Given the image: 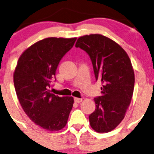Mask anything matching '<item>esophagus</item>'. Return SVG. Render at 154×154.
Instances as JSON below:
<instances>
[{
    "label": "esophagus",
    "mask_w": 154,
    "mask_h": 154,
    "mask_svg": "<svg viewBox=\"0 0 154 154\" xmlns=\"http://www.w3.org/2000/svg\"><path fill=\"white\" fill-rule=\"evenodd\" d=\"M82 100H83V99H82V98H78V97H74V102H75V103H81Z\"/></svg>",
    "instance_id": "obj_1"
}]
</instances>
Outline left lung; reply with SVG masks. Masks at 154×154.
<instances>
[{
	"label": "left lung",
	"instance_id": "obj_1",
	"mask_svg": "<svg viewBox=\"0 0 154 154\" xmlns=\"http://www.w3.org/2000/svg\"><path fill=\"white\" fill-rule=\"evenodd\" d=\"M75 47L88 54L96 80L102 83L101 96L94 98L96 109L88 117L90 125L97 133L111 131L124 119L133 97L131 61L119 45L100 34L80 37Z\"/></svg>",
	"mask_w": 154,
	"mask_h": 154
}]
</instances>
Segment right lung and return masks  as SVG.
<instances>
[{"mask_svg": "<svg viewBox=\"0 0 154 154\" xmlns=\"http://www.w3.org/2000/svg\"><path fill=\"white\" fill-rule=\"evenodd\" d=\"M76 39L51 37L37 42L21 54L13 74L24 112L35 125L50 131L65 127L74 103L72 97H59L49 88L60 60Z\"/></svg>", "mask_w": 154, "mask_h": 154, "instance_id": "add662e5", "label": "right lung"}]
</instances>
